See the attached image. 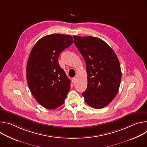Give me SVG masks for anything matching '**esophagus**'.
<instances>
[{
  "instance_id": "esophagus-1",
  "label": "esophagus",
  "mask_w": 147,
  "mask_h": 147,
  "mask_svg": "<svg viewBox=\"0 0 147 147\" xmlns=\"http://www.w3.org/2000/svg\"><path fill=\"white\" fill-rule=\"evenodd\" d=\"M76 81V77H74V78H71V81H72L73 83H75Z\"/></svg>"
}]
</instances>
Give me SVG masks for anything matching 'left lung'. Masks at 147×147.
Wrapping results in <instances>:
<instances>
[{
  "label": "left lung",
  "instance_id": "8db88e82",
  "mask_svg": "<svg viewBox=\"0 0 147 147\" xmlns=\"http://www.w3.org/2000/svg\"><path fill=\"white\" fill-rule=\"evenodd\" d=\"M74 44L86 64L88 85L82 95L95 109L107 106L115 98L121 72L114 51L103 40L91 36H73Z\"/></svg>",
  "mask_w": 147,
  "mask_h": 147
}]
</instances>
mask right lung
<instances>
[{
  "label": "right lung",
  "mask_w": 147,
  "mask_h": 147,
  "mask_svg": "<svg viewBox=\"0 0 147 147\" xmlns=\"http://www.w3.org/2000/svg\"><path fill=\"white\" fill-rule=\"evenodd\" d=\"M73 43L71 35L54 34L40 38L30 54L27 81L36 100L48 109L63 104L70 80L58 63L60 53Z\"/></svg>",
  "instance_id": "obj_1"
}]
</instances>
